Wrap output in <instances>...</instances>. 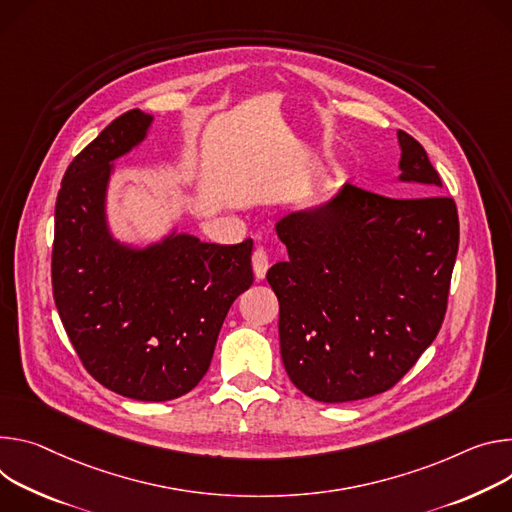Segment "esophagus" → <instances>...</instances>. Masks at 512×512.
Returning a JSON list of instances; mask_svg holds the SVG:
<instances>
[{
  "instance_id": "obj_1",
  "label": "esophagus",
  "mask_w": 512,
  "mask_h": 512,
  "mask_svg": "<svg viewBox=\"0 0 512 512\" xmlns=\"http://www.w3.org/2000/svg\"><path fill=\"white\" fill-rule=\"evenodd\" d=\"M268 266H270V260H268V256H266V252H264V248H256V250H254V254H252V268H254V276H256L258 280H262V278L266 276Z\"/></svg>"
}]
</instances>
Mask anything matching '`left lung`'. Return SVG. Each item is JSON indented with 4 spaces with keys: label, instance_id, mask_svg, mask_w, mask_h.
I'll use <instances>...</instances> for the list:
<instances>
[{
    "label": "left lung",
    "instance_id": "left-lung-1",
    "mask_svg": "<svg viewBox=\"0 0 512 512\" xmlns=\"http://www.w3.org/2000/svg\"><path fill=\"white\" fill-rule=\"evenodd\" d=\"M403 183L439 193L425 148L399 130ZM289 260L266 280L280 356L321 403L368 399L399 382L437 337L460 244L451 197H384L354 185L276 223Z\"/></svg>",
    "mask_w": 512,
    "mask_h": 512
}]
</instances>
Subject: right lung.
<instances>
[{
    "instance_id": "obj_1",
    "label": "right lung",
    "mask_w": 512,
    "mask_h": 512,
    "mask_svg": "<svg viewBox=\"0 0 512 512\" xmlns=\"http://www.w3.org/2000/svg\"><path fill=\"white\" fill-rule=\"evenodd\" d=\"M152 116L130 109L69 164L54 207L52 295L85 370L134 401H173L209 370L223 319L252 287V240L234 246L173 232L134 248L105 217L113 160Z\"/></svg>"
}]
</instances>
